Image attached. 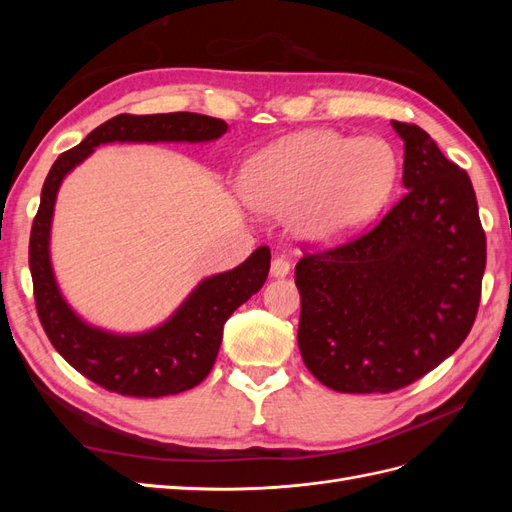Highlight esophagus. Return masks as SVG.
<instances>
[{"instance_id": "esophagus-1", "label": "esophagus", "mask_w": 512, "mask_h": 512, "mask_svg": "<svg viewBox=\"0 0 512 512\" xmlns=\"http://www.w3.org/2000/svg\"><path fill=\"white\" fill-rule=\"evenodd\" d=\"M290 273V262L284 256H277L271 262V275L273 277H286Z\"/></svg>"}]
</instances>
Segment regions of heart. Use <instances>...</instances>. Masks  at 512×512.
<instances>
[{
  "instance_id": "heart-1",
  "label": "heart",
  "mask_w": 512,
  "mask_h": 512,
  "mask_svg": "<svg viewBox=\"0 0 512 512\" xmlns=\"http://www.w3.org/2000/svg\"><path fill=\"white\" fill-rule=\"evenodd\" d=\"M395 181L397 156L382 138L312 130L260 151L247 166L245 196L262 213H292L297 239L331 245L374 220Z\"/></svg>"
}]
</instances>
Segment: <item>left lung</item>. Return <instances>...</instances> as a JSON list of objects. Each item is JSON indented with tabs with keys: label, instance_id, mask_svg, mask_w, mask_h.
<instances>
[{
	"label": "left lung",
	"instance_id": "obj_1",
	"mask_svg": "<svg viewBox=\"0 0 512 512\" xmlns=\"http://www.w3.org/2000/svg\"><path fill=\"white\" fill-rule=\"evenodd\" d=\"M406 194L367 235L309 254L294 269L305 367L337 393H391L423 378L468 337L487 262L466 170L414 123Z\"/></svg>",
	"mask_w": 512,
	"mask_h": 512
}]
</instances>
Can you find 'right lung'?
<instances>
[{
    "label": "right lung",
    "instance_id": "obj_1",
    "mask_svg": "<svg viewBox=\"0 0 512 512\" xmlns=\"http://www.w3.org/2000/svg\"><path fill=\"white\" fill-rule=\"evenodd\" d=\"M226 130V121L198 113L117 115L61 153L44 179L29 237V271L38 318L55 350L79 374L106 391L128 397H164L203 382L218 356L226 320L265 284L271 252L267 245H260L239 267L205 277L158 327L143 333L106 331L76 314L55 280L51 226L61 183L100 145L209 143Z\"/></svg>",
    "mask_w": 512,
    "mask_h": 512
}]
</instances>
